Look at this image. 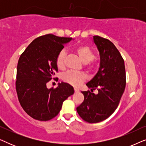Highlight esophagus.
Wrapping results in <instances>:
<instances>
[{
  "mask_svg": "<svg viewBox=\"0 0 146 146\" xmlns=\"http://www.w3.org/2000/svg\"><path fill=\"white\" fill-rule=\"evenodd\" d=\"M74 92H78L79 89L77 88H74Z\"/></svg>",
  "mask_w": 146,
  "mask_h": 146,
  "instance_id": "1",
  "label": "esophagus"
}]
</instances>
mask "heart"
Wrapping results in <instances>:
<instances>
[{
	"mask_svg": "<svg viewBox=\"0 0 146 146\" xmlns=\"http://www.w3.org/2000/svg\"><path fill=\"white\" fill-rule=\"evenodd\" d=\"M74 52L83 63L86 64V68L88 71L94 72L98 68V63L93 60L94 58V52L90 47L87 45L78 46L74 48ZM66 52L61 50L58 54L56 60V66L59 70H64L65 68ZM63 80L74 86H79L84 81L86 80V76L82 72H68L64 74Z\"/></svg>",
	"mask_w": 146,
	"mask_h": 146,
	"instance_id": "1",
	"label": "heart"
}]
</instances>
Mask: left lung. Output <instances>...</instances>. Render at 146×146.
<instances>
[{
	"label": "left lung",
	"mask_w": 146,
	"mask_h": 146,
	"mask_svg": "<svg viewBox=\"0 0 146 146\" xmlns=\"http://www.w3.org/2000/svg\"><path fill=\"white\" fill-rule=\"evenodd\" d=\"M100 56L95 76L86 84L90 90L82 92L84 100L76 108L80 116L88 123H98L110 116L118 106L125 88V69L121 54L108 39L94 36ZM97 89L98 95L92 92Z\"/></svg>",
	"instance_id": "left-lung-1"
}]
</instances>
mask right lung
Returning <instances> with one entry per match:
<instances>
[{"mask_svg":"<svg viewBox=\"0 0 146 146\" xmlns=\"http://www.w3.org/2000/svg\"><path fill=\"white\" fill-rule=\"evenodd\" d=\"M72 38L48 34L34 40L19 58L16 90L19 102L26 113L39 121L54 118L60 111L63 102L72 95L73 87L58 84L48 89L46 83L58 72L56 60Z\"/></svg>","mask_w":146,"mask_h":146,"instance_id":"add662e5","label":"right lung"}]
</instances>
